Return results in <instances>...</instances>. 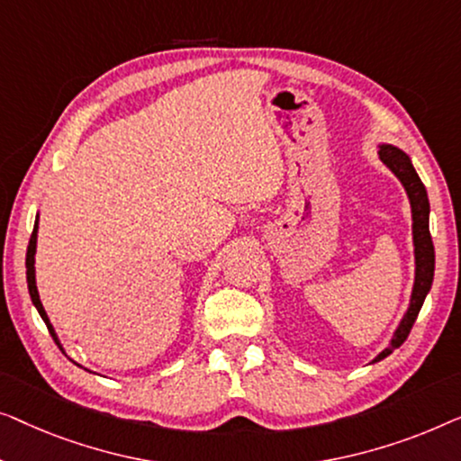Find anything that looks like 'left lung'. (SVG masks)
I'll use <instances>...</instances> for the list:
<instances>
[{"mask_svg":"<svg viewBox=\"0 0 461 461\" xmlns=\"http://www.w3.org/2000/svg\"><path fill=\"white\" fill-rule=\"evenodd\" d=\"M380 160L384 163L391 171L401 179V184L405 185L407 196L411 203V217H413V246H416V284H413L411 293V304L407 309V313L401 321V326L394 332L391 347H386L378 357L374 361L384 359L386 355H391L394 348H399L410 336L413 321L422 309L424 298L428 290L432 286L434 277V244L430 238V230H428V212H430V203H428L426 187L422 179L418 177L416 168H413L410 157L405 152H401L394 146H380Z\"/></svg>","mask_w":461,"mask_h":461,"instance_id":"obj_1","label":"left lung"}]
</instances>
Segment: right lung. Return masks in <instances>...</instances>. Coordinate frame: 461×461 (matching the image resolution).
<instances>
[{
    "mask_svg": "<svg viewBox=\"0 0 461 461\" xmlns=\"http://www.w3.org/2000/svg\"><path fill=\"white\" fill-rule=\"evenodd\" d=\"M35 249H37V221H35V228L33 233H31V240H29V246H27V282H29V294H31V301L39 311V315H41V320L45 321V326H48L50 334L54 336L56 345H58V339H56V332L54 328H51V323L48 320V315H45V309L41 301H39V293H37V284H35Z\"/></svg>",
    "mask_w": 461,
    "mask_h": 461,
    "instance_id": "add662e5",
    "label": "right lung"
}]
</instances>
